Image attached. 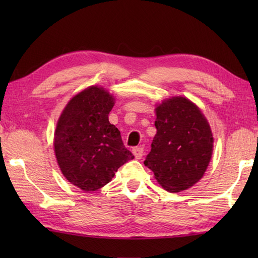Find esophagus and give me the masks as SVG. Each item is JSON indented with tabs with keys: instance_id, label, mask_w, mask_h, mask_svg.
<instances>
[{
	"instance_id": "obj_1",
	"label": "esophagus",
	"mask_w": 258,
	"mask_h": 258,
	"mask_svg": "<svg viewBox=\"0 0 258 258\" xmlns=\"http://www.w3.org/2000/svg\"><path fill=\"white\" fill-rule=\"evenodd\" d=\"M133 154H134L135 158L140 160V158H142V156H143V154H144V150L142 149V147H135V149L133 150Z\"/></svg>"
}]
</instances>
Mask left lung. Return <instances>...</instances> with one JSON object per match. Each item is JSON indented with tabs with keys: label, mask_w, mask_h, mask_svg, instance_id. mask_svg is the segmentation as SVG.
Instances as JSON below:
<instances>
[{
	"label": "left lung",
	"mask_w": 258,
	"mask_h": 258,
	"mask_svg": "<svg viewBox=\"0 0 258 258\" xmlns=\"http://www.w3.org/2000/svg\"><path fill=\"white\" fill-rule=\"evenodd\" d=\"M157 133L144 164L172 193L189 188L203 177L213 152L210 125L185 97H172L156 107Z\"/></svg>",
	"instance_id": "1"
}]
</instances>
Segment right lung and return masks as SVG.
<instances>
[{
  "label": "right lung",
  "instance_id": "obj_1",
  "mask_svg": "<svg viewBox=\"0 0 258 258\" xmlns=\"http://www.w3.org/2000/svg\"><path fill=\"white\" fill-rule=\"evenodd\" d=\"M112 95L97 86L82 91L69 102L54 134V151L63 175L85 191L96 190L114 177L134 155L109 123Z\"/></svg>",
  "mask_w": 258,
  "mask_h": 258
}]
</instances>
